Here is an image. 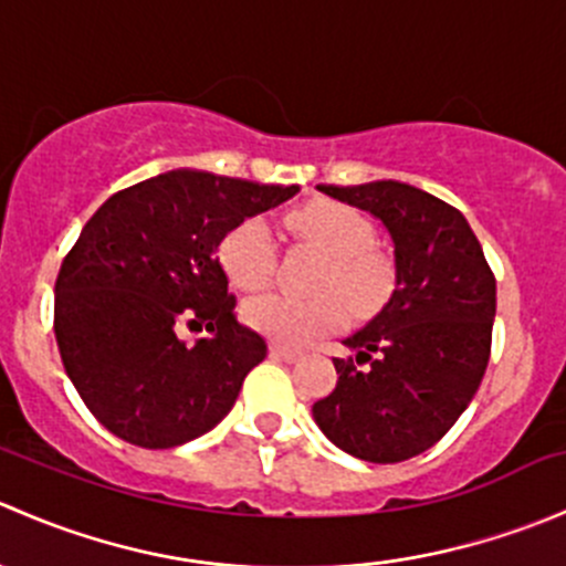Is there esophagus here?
Segmentation results:
<instances>
[{"label":"esophagus","instance_id":"esophagus-1","mask_svg":"<svg viewBox=\"0 0 566 566\" xmlns=\"http://www.w3.org/2000/svg\"><path fill=\"white\" fill-rule=\"evenodd\" d=\"M268 350H271V356L279 358V361H295V358H298V350L290 345H282V342H271Z\"/></svg>","mask_w":566,"mask_h":566}]
</instances>
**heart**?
<instances>
[{"label": "heart", "mask_w": 566, "mask_h": 566, "mask_svg": "<svg viewBox=\"0 0 566 566\" xmlns=\"http://www.w3.org/2000/svg\"><path fill=\"white\" fill-rule=\"evenodd\" d=\"M290 230L325 251L317 273L315 298L282 293L254 295L243 304V319L276 342H301L328 334L345 323L347 307L356 315L378 310L391 293V262L375 243V224L367 213L334 199H310L287 213ZM219 262L230 282L241 290L265 287L276 262L271 227L262 216L235 221L219 241ZM342 297L346 300L340 301Z\"/></svg>", "instance_id": "b5f03b06"}]
</instances>
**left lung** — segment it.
<instances>
[{
    "mask_svg": "<svg viewBox=\"0 0 566 566\" xmlns=\"http://www.w3.org/2000/svg\"><path fill=\"white\" fill-rule=\"evenodd\" d=\"M317 188L384 221L394 243V293L347 336L356 361L334 358L336 389L312 405V416L353 458L410 460L452 430L482 384L495 276L465 216L421 188L399 180Z\"/></svg>",
    "mask_w": 566,
    "mask_h": 566,
    "instance_id": "1",
    "label": "left lung"
}]
</instances>
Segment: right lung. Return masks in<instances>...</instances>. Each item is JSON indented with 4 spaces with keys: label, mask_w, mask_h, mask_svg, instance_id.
<instances>
[{
    "label": "right lung",
    "mask_w": 566,
    "mask_h": 566,
    "mask_svg": "<svg viewBox=\"0 0 566 566\" xmlns=\"http://www.w3.org/2000/svg\"><path fill=\"white\" fill-rule=\"evenodd\" d=\"M295 193L172 169L95 210L56 276L54 334L67 378L108 432L172 449L230 413L268 345L238 323L216 251L235 221ZM186 318L211 334L186 346L176 336Z\"/></svg>",
    "instance_id": "obj_1"
}]
</instances>
